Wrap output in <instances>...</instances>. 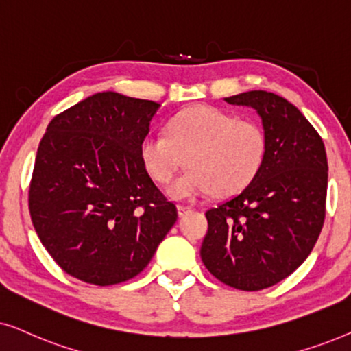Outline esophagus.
Here are the masks:
<instances>
[{"mask_svg":"<svg viewBox=\"0 0 351 351\" xmlns=\"http://www.w3.org/2000/svg\"><path fill=\"white\" fill-rule=\"evenodd\" d=\"M176 208H178V215H180V217H184V215H188L189 212H193V207H188V205H181V204H180Z\"/></svg>","mask_w":351,"mask_h":351,"instance_id":"obj_1","label":"esophagus"}]
</instances>
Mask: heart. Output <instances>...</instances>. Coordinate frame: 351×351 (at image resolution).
<instances>
[{
    "label": "heart",
    "instance_id": "b5f03b06",
    "mask_svg": "<svg viewBox=\"0 0 351 351\" xmlns=\"http://www.w3.org/2000/svg\"><path fill=\"white\" fill-rule=\"evenodd\" d=\"M265 130L230 110L197 106L168 121L167 134L152 132L139 146L143 167L156 183L165 184L183 165L189 168L167 189L176 200L212 193L230 195L244 189L263 167Z\"/></svg>",
    "mask_w": 351,
    "mask_h": 351
}]
</instances>
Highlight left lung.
Here are the masks:
<instances>
[{"mask_svg": "<svg viewBox=\"0 0 351 351\" xmlns=\"http://www.w3.org/2000/svg\"><path fill=\"white\" fill-rule=\"evenodd\" d=\"M224 101L254 107L268 149L258 175L207 210L200 256L218 281L254 292L292 274L315 247L326 217L328 157L313 125L284 97L247 91Z\"/></svg>", "mask_w": 351, "mask_h": 351, "instance_id": "8db88e82", "label": "left lung"}]
</instances>
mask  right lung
<instances>
[{"label":"right lung","instance_id":"add662e5","mask_svg":"<svg viewBox=\"0 0 351 351\" xmlns=\"http://www.w3.org/2000/svg\"><path fill=\"white\" fill-rule=\"evenodd\" d=\"M158 107L106 91L49 121L29 208L41 244L70 276L95 286L128 281L178 218L139 157Z\"/></svg>","mask_w":351,"mask_h":351}]
</instances>
